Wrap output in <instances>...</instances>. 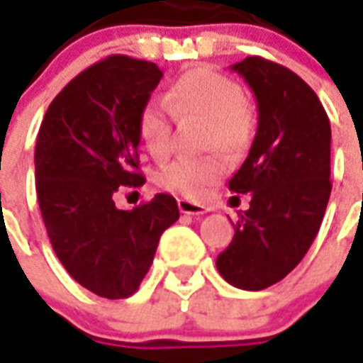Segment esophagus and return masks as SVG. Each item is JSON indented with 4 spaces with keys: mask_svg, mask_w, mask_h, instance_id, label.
I'll return each instance as SVG.
<instances>
[{
    "mask_svg": "<svg viewBox=\"0 0 363 363\" xmlns=\"http://www.w3.org/2000/svg\"><path fill=\"white\" fill-rule=\"evenodd\" d=\"M179 210H181L182 214H190V216H202V214H206L208 212L206 206L196 204V202H190V200L184 199L179 200Z\"/></svg>",
    "mask_w": 363,
    "mask_h": 363,
    "instance_id": "34e87169",
    "label": "esophagus"
}]
</instances>
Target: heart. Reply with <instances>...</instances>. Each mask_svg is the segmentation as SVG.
I'll return each mask as SVG.
<instances>
[{
	"label": "heart",
	"mask_w": 363,
	"mask_h": 363,
	"mask_svg": "<svg viewBox=\"0 0 363 363\" xmlns=\"http://www.w3.org/2000/svg\"><path fill=\"white\" fill-rule=\"evenodd\" d=\"M199 118L208 121L206 147H218L225 155L240 157L247 151L253 135V113L245 104L242 86L214 68L199 67L177 78L164 92L163 102L149 100L138 120L139 138L155 159L171 153L173 123ZM225 173V163L218 155L179 157L157 174L159 186L186 199H202Z\"/></svg>",
	"instance_id": "1"
}]
</instances>
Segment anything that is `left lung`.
Wrapping results in <instances>:
<instances>
[{
    "instance_id": "8db88e82",
    "label": "left lung",
    "mask_w": 363,
    "mask_h": 363,
    "mask_svg": "<svg viewBox=\"0 0 363 363\" xmlns=\"http://www.w3.org/2000/svg\"><path fill=\"white\" fill-rule=\"evenodd\" d=\"M232 70L255 94L259 123L228 184L250 192V208L232 222L234 240L216 267L230 285L261 291L295 269L320 230L332 190L330 121L313 88L287 67L247 57Z\"/></svg>"
}]
</instances>
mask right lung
Instances as JSON below:
<instances>
[{
	"instance_id": "obj_1",
	"label": "right lung",
	"mask_w": 363,
	"mask_h": 363,
	"mask_svg": "<svg viewBox=\"0 0 363 363\" xmlns=\"http://www.w3.org/2000/svg\"><path fill=\"white\" fill-rule=\"evenodd\" d=\"M161 76L155 62L104 58L58 92L37 135L35 186L52 250L76 283L111 301L138 291L179 220L171 194L133 210L113 202L120 186L145 182L138 120Z\"/></svg>"
}]
</instances>
